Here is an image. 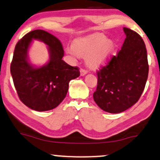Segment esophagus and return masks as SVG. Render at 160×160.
Masks as SVG:
<instances>
[{
    "instance_id": "34e87169",
    "label": "esophagus",
    "mask_w": 160,
    "mask_h": 160,
    "mask_svg": "<svg viewBox=\"0 0 160 160\" xmlns=\"http://www.w3.org/2000/svg\"><path fill=\"white\" fill-rule=\"evenodd\" d=\"M87 72H88V71L86 70V69H80V74H81V76H83L85 74H87Z\"/></svg>"
}]
</instances>
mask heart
Instances as JSON below:
<instances>
[{
	"label": "heart",
	"instance_id": "obj_1",
	"mask_svg": "<svg viewBox=\"0 0 160 160\" xmlns=\"http://www.w3.org/2000/svg\"><path fill=\"white\" fill-rule=\"evenodd\" d=\"M113 44L109 39H106L103 35H95L85 40L80 41L74 45V48L67 50L68 53L73 58H87L88 67L97 69L103 64L106 58L112 49Z\"/></svg>",
	"mask_w": 160,
	"mask_h": 160
}]
</instances>
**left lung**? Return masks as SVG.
<instances>
[{
    "instance_id": "1",
    "label": "left lung",
    "mask_w": 160,
    "mask_h": 160,
    "mask_svg": "<svg viewBox=\"0 0 160 160\" xmlns=\"http://www.w3.org/2000/svg\"><path fill=\"white\" fill-rule=\"evenodd\" d=\"M126 39L121 49L107 65L97 71V87L93 99L109 113L124 112L139 99L149 71L145 44L132 30L123 28Z\"/></svg>"
}]
</instances>
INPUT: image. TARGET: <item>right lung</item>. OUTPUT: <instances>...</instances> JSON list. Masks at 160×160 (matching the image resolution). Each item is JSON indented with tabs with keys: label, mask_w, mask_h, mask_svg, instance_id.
<instances>
[{
	"label": "right lung",
	"mask_w": 160,
	"mask_h": 160,
	"mask_svg": "<svg viewBox=\"0 0 160 160\" xmlns=\"http://www.w3.org/2000/svg\"><path fill=\"white\" fill-rule=\"evenodd\" d=\"M32 39L42 41L49 46L50 59L46 65L36 68L28 61ZM63 54L61 41L43 30L29 32L17 42L10 72L20 100L28 108L38 112L56 108L66 97L69 81L80 76L78 67L62 60Z\"/></svg>",
	"instance_id": "obj_1"
}]
</instances>
